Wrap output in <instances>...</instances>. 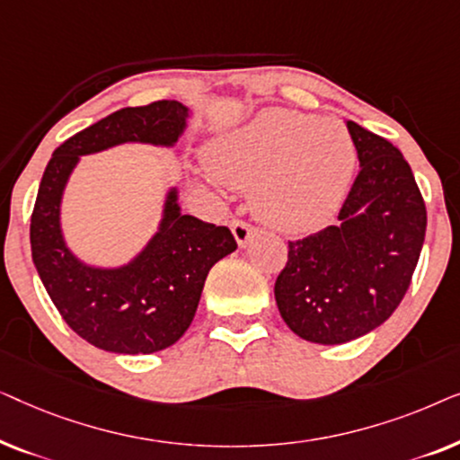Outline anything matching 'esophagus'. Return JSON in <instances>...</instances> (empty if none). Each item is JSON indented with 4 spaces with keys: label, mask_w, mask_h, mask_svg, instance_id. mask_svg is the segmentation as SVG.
I'll return each instance as SVG.
<instances>
[{
    "label": "esophagus",
    "mask_w": 460,
    "mask_h": 460,
    "mask_svg": "<svg viewBox=\"0 0 460 460\" xmlns=\"http://www.w3.org/2000/svg\"><path fill=\"white\" fill-rule=\"evenodd\" d=\"M232 228V234H234L238 247H244V244L249 243V238L255 234V228L251 226L249 222H244V219H234V222L230 224Z\"/></svg>",
    "instance_id": "esophagus-1"
}]
</instances>
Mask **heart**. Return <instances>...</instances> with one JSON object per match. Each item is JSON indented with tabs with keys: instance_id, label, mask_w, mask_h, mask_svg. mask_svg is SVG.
Masks as SVG:
<instances>
[{
	"instance_id": "obj_1",
	"label": "heart",
	"mask_w": 460,
	"mask_h": 460,
	"mask_svg": "<svg viewBox=\"0 0 460 460\" xmlns=\"http://www.w3.org/2000/svg\"><path fill=\"white\" fill-rule=\"evenodd\" d=\"M356 146L341 123L268 111L249 128L213 142L207 167L226 184L255 190V209L282 230H310L341 203Z\"/></svg>"
}]
</instances>
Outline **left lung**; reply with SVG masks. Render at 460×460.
<instances>
[{
	"label": "left lung",
	"mask_w": 460,
	"mask_h": 460,
	"mask_svg": "<svg viewBox=\"0 0 460 460\" xmlns=\"http://www.w3.org/2000/svg\"><path fill=\"white\" fill-rule=\"evenodd\" d=\"M348 129L360 172L339 211L341 226L288 241L274 285L288 329L323 345L348 343L392 316L411 287L427 228L404 155L354 121Z\"/></svg>",
	"instance_id": "left-lung-1"
}]
</instances>
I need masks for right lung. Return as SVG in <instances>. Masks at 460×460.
Here are the masks:
<instances>
[{
  "label": "right lung",
  "mask_w": 460,
  "mask_h": 460,
  "mask_svg": "<svg viewBox=\"0 0 460 460\" xmlns=\"http://www.w3.org/2000/svg\"><path fill=\"white\" fill-rule=\"evenodd\" d=\"M188 111L175 100L128 106L100 119L54 150L31 216V253L56 310L87 343L112 354H153L184 335L205 279L236 249L230 228L181 216L169 192L161 228L129 266H84L60 234V199L81 155L123 142L172 146Z\"/></svg>",
  "instance_id": "right-lung-1"
}]
</instances>
